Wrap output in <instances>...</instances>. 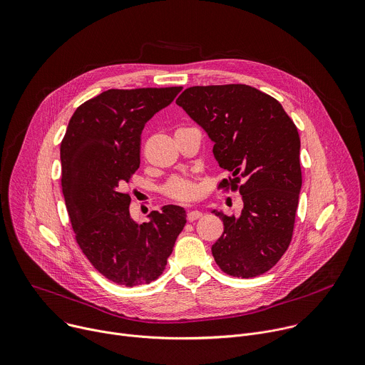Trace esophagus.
<instances>
[{"instance_id":"1","label":"esophagus","mask_w":365,"mask_h":365,"mask_svg":"<svg viewBox=\"0 0 365 365\" xmlns=\"http://www.w3.org/2000/svg\"><path fill=\"white\" fill-rule=\"evenodd\" d=\"M201 215H202L201 211L194 210V211H190V212L187 214V218H188V222H195V220H198V218H201Z\"/></svg>"}]
</instances>
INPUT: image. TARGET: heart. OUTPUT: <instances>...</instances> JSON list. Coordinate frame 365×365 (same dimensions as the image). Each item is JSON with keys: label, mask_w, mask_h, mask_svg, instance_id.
Segmentation results:
<instances>
[{"label": "heart", "mask_w": 365, "mask_h": 365, "mask_svg": "<svg viewBox=\"0 0 365 365\" xmlns=\"http://www.w3.org/2000/svg\"><path fill=\"white\" fill-rule=\"evenodd\" d=\"M164 194L174 201L190 202L200 195V187L192 178L174 177L164 185Z\"/></svg>", "instance_id": "obj_1"}]
</instances>
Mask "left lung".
I'll return each instance as SVG.
<instances>
[{
	"instance_id": "1",
	"label": "left lung",
	"mask_w": 365,
	"mask_h": 365,
	"mask_svg": "<svg viewBox=\"0 0 365 365\" xmlns=\"http://www.w3.org/2000/svg\"><path fill=\"white\" fill-rule=\"evenodd\" d=\"M177 103L205 129L218 165L232 173L217 188L243 200L240 217L214 211L225 225L211 247L215 263L235 277L263 274L292 242L302 187L297 125L274 98L247 85L192 86Z\"/></svg>"
}]
</instances>
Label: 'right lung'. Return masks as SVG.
<instances>
[{
  "instance_id": "obj_1",
  "label": "right lung",
  "mask_w": 365,
  "mask_h": 365,
  "mask_svg": "<svg viewBox=\"0 0 365 365\" xmlns=\"http://www.w3.org/2000/svg\"><path fill=\"white\" fill-rule=\"evenodd\" d=\"M181 89H109L75 110L60 143L61 191L75 239L93 267L118 284L158 279L187 222L181 207L167 205L138 225L123 191L139 168L145 123Z\"/></svg>"
}]
</instances>
